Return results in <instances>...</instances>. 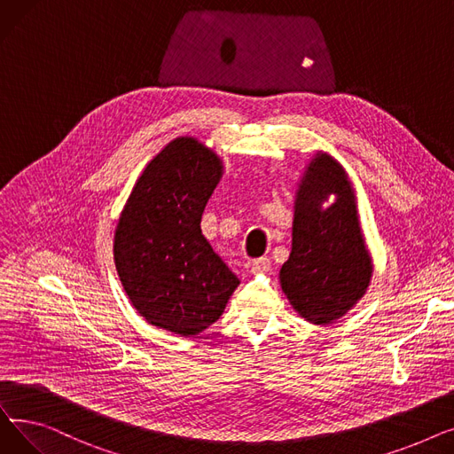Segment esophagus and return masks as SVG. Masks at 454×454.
<instances>
[{"instance_id":"1","label":"esophagus","mask_w":454,"mask_h":454,"mask_svg":"<svg viewBox=\"0 0 454 454\" xmlns=\"http://www.w3.org/2000/svg\"><path fill=\"white\" fill-rule=\"evenodd\" d=\"M270 269H272V261L269 257H259L250 265L252 274H263V272H269Z\"/></svg>"}]
</instances>
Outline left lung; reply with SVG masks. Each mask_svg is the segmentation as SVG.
<instances>
[{"mask_svg": "<svg viewBox=\"0 0 454 454\" xmlns=\"http://www.w3.org/2000/svg\"><path fill=\"white\" fill-rule=\"evenodd\" d=\"M331 192L338 200L322 210ZM370 278L351 182L337 160L320 153L296 193L293 250L279 270L281 289L301 318L320 325L344 317L366 293Z\"/></svg>", "mask_w": 454, "mask_h": 454, "instance_id": "obj_1", "label": "left lung"}]
</instances>
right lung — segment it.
<instances>
[{
	"mask_svg": "<svg viewBox=\"0 0 454 454\" xmlns=\"http://www.w3.org/2000/svg\"><path fill=\"white\" fill-rule=\"evenodd\" d=\"M223 161L195 137H176L137 178L114 235L119 279L149 324L195 337L217 322L237 276L200 230Z\"/></svg>",
	"mask_w": 454,
	"mask_h": 454,
	"instance_id": "obj_1",
	"label": "right lung"
}]
</instances>
